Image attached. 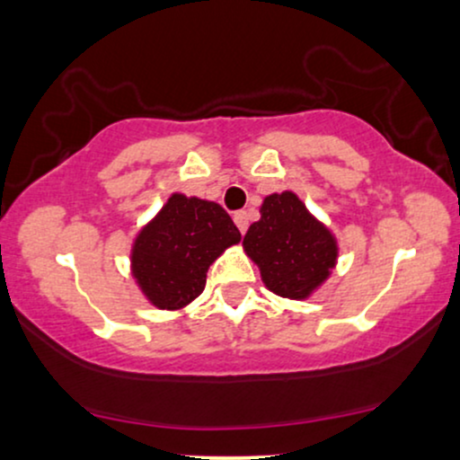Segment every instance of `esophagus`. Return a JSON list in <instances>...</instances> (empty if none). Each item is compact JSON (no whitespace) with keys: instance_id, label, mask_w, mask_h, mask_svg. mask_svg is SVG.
Masks as SVG:
<instances>
[{"instance_id":"obj_1","label":"esophagus","mask_w":460,"mask_h":460,"mask_svg":"<svg viewBox=\"0 0 460 460\" xmlns=\"http://www.w3.org/2000/svg\"><path fill=\"white\" fill-rule=\"evenodd\" d=\"M234 223L237 229H240V234H246L248 229V214L246 212H235L234 214Z\"/></svg>"}]
</instances>
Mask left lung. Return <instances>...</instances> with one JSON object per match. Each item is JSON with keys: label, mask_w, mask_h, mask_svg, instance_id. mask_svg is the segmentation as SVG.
<instances>
[{"label": "left lung", "mask_w": 460, "mask_h": 460, "mask_svg": "<svg viewBox=\"0 0 460 460\" xmlns=\"http://www.w3.org/2000/svg\"><path fill=\"white\" fill-rule=\"evenodd\" d=\"M260 214L261 218L248 226L242 246L260 268L263 285L277 296L309 298L335 268L337 237L292 190L268 194Z\"/></svg>", "instance_id": "left-lung-1"}]
</instances>
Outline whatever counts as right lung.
<instances>
[{"mask_svg": "<svg viewBox=\"0 0 460 460\" xmlns=\"http://www.w3.org/2000/svg\"><path fill=\"white\" fill-rule=\"evenodd\" d=\"M240 240L218 203L172 192L136 235L131 277L153 307L179 311L203 294L209 266Z\"/></svg>", "mask_w": 460, "mask_h": 460, "instance_id": "add662e5", "label": "right lung"}]
</instances>
